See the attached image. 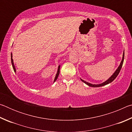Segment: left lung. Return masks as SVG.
<instances>
[{"instance_id": "left-lung-1", "label": "left lung", "mask_w": 132, "mask_h": 132, "mask_svg": "<svg viewBox=\"0 0 132 132\" xmlns=\"http://www.w3.org/2000/svg\"><path fill=\"white\" fill-rule=\"evenodd\" d=\"M124 56H125V52H123V57H122V60L121 61V63H120L119 66L118 67V68L117 69V70L115 71V72L113 73V75L112 76L109 78V79L108 80H107L106 81L104 82L103 83H101V84H90L89 83V82H86L84 81V80H81V81L82 82H84V83H86V84H87L88 86H90V87H101V86H105V85H106L108 84L109 83H110V82H111L112 81H113V80H114L116 77H117L118 76V75H119V73L120 72V69H121L122 67V65H123V61H124Z\"/></svg>"}]
</instances>
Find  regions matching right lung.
I'll return each instance as SVG.
<instances>
[{
	"mask_svg": "<svg viewBox=\"0 0 132 132\" xmlns=\"http://www.w3.org/2000/svg\"><path fill=\"white\" fill-rule=\"evenodd\" d=\"M11 62H12V66H13V70L14 71H16V70H15V68L14 67V63H13V58H12V53H11ZM59 72H60V66H59V68H58V70H57V72L56 73V77L55 78V80H54V82L56 80V79H57V77L59 76Z\"/></svg>",
	"mask_w": 132,
	"mask_h": 132,
	"instance_id": "right-lung-1",
	"label": "right lung"
}]
</instances>
